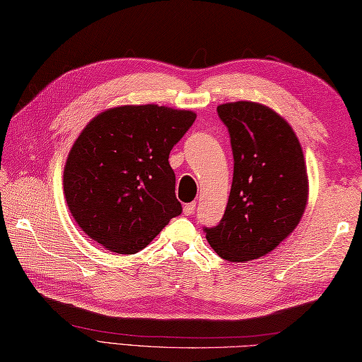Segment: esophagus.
<instances>
[{
    "label": "esophagus",
    "instance_id": "1",
    "mask_svg": "<svg viewBox=\"0 0 362 362\" xmlns=\"http://www.w3.org/2000/svg\"><path fill=\"white\" fill-rule=\"evenodd\" d=\"M196 210V202H189L183 205V213H185V216H191V214L194 213Z\"/></svg>",
    "mask_w": 362,
    "mask_h": 362
}]
</instances>
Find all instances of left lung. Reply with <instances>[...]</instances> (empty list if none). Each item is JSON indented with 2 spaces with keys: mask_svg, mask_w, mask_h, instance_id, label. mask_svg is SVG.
<instances>
[{
  "mask_svg": "<svg viewBox=\"0 0 362 362\" xmlns=\"http://www.w3.org/2000/svg\"><path fill=\"white\" fill-rule=\"evenodd\" d=\"M230 134L233 182L224 216L204 228L221 258L244 263L267 255L294 232L308 201L302 146L269 107L238 101L218 107Z\"/></svg>",
  "mask_w": 362,
  "mask_h": 362,
  "instance_id": "obj_1",
  "label": "left lung"
}]
</instances>
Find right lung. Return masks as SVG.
<instances>
[{
    "mask_svg": "<svg viewBox=\"0 0 362 362\" xmlns=\"http://www.w3.org/2000/svg\"><path fill=\"white\" fill-rule=\"evenodd\" d=\"M196 113L121 105L91 119L68 153L64 193L74 221L107 250L132 255L182 213L169 152Z\"/></svg>",
    "mask_w": 362,
    "mask_h": 362,
    "instance_id": "1",
    "label": "right lung"
}]
</instances>
